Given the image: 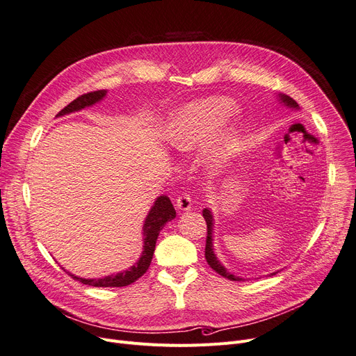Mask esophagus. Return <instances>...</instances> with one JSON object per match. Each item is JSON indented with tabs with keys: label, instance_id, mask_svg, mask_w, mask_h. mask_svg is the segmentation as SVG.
Returning <instances> with one entry per match:
<instances>
[{
	"label": "esophagus",
	"instance_id": "34e87169",
	"mask_svg": "<svg viewBox=\"0 0 356 356\" xmlns=\"http://www.w3.org/2000/svg\"><path fill=\"white\" fill-rule=\"evenodd\" d=\"M176 208L181 212L184 211H191L192 208V199L189 195H181L176 199Z\"/></svg>",
	"mask_w": 356,
	"mask_h": 356
}]
</instances>
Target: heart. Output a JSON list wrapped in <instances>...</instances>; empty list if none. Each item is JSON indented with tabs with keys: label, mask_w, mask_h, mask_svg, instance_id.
Listing matches in <instances>:
<instances>
[{
	"label": "heart",
	"mask_w": 356,
	"mask_h": 356,
	"mask_svg": "<svg viewBox=\"0 0 356 356\" xmlns=\"http://www.w3.org/2000/svg\"><path fill=\"white\" fill-rule=\"evenodd\" d=\"M235 105L227 98H211L181 108L172 118L167 129L168 143L181 153L199 149L213 137L216 131L234 115ZM234 137L231 134L219 138L208 154L213 170L228 161L232 154Z\"/></svg>",
	"instance_id": "heart-1"
}]
</instances>
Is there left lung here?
Listing matches in <instances>:
<instances>
[{
  "label": "left lung",
  "instance_id": "left-lung-1",
  "mask_svg": "<svg viewBox=\"0 0 356 356\" xmlns=\"http://www.w3.org/2000/svg\"><path fill=\"white\" fill-rule=\"evenodd\" d=\"M275 97L278 99V104H282V105H284V106H287L290 109H294V111L300 109L298 104L293 98L284 95V93H278V95H275ZM202 213H203V218H204V220H207V225H208V238H207V248H204V257H207V261H208L209 267L212 270H215L219 275L225 277L228 280H232V282H244V278L229 273L225 267H223V264L220 263V261L218 259V257L215 254V250H213V232H215L213 213H212V211L209 208H204ZM277 273L278 271H274V273H270L268 275H274Z\"/></svg>",
  "mask_w": 356,
  "mask_h": 356
}]
</instances>
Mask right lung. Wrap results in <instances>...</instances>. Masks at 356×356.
<instances>
[{
	"label": "right lung",
	"mask_w": 356,
	"mask_h": 356,
	"mask_svg": "<svg viewBox=\"0 0 356 356\" xmlns=\"http://www.w3.org/2000/svg\"><path fill=\"white\" fill-rule=\"evenodd\" d=\"M106 92L108 90L104 89V90H95L90 93H85V95L76 98L67 106H65L56 117L69 115V114H72V112H78L85 108L93 106L106 97ZM175 218H176V211H175L173 203L170 202V199H168V196H165V195L157 196L152 209L148 211V213L144 219L143 251L133 266L127 270L117 273V274H109V275L99 277V278H83V277L74 275L67 271L69 275L74 280H78V282L82 284H88V286H93V287H125L131 283H134L136 280H138L148 270L149 264H152L153 254L156 250V242H157L160 231L164 228L167 222L173 220Z\"/></svg>",
	"instance_id": "1"
}]
</instances>
